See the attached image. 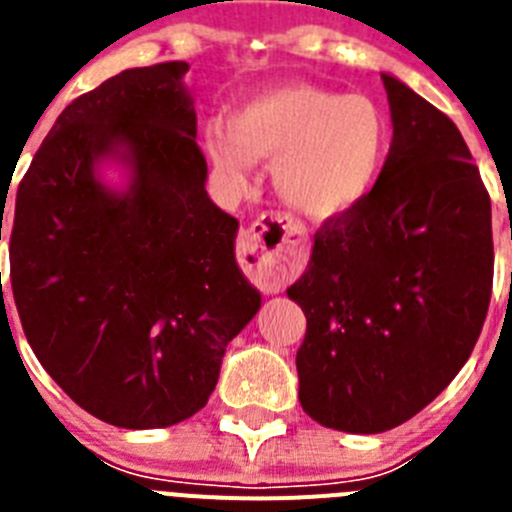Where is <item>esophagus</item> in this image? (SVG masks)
<instances>
[{
	"label": "esophagus",
	"instance_id": "34e87169",
	"mask_svg": "<svg viewBox=\"0 0 512 512\" xmlns=\"http://www.w3.org/2000/svg\"><path fill=\"white\" fill-rule=\"evenodd\" d=\"M302 230L282 217H266L238 235V259L264 292H279L300 274Z\"/></svg>",
	"mask_w": 512,
	"mask_h": 512
}]
</instances>
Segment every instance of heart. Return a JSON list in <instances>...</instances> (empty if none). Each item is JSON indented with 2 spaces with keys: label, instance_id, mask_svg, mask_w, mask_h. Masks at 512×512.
I'll return each mask as SVG.
<instances>
[{
  "label": "heart",
  "instance_id": "obj_1",
  "mask_svg": "<svg viewBox=\"0 0 512 512\" xmlns=\"http://www.w3.org/2000/svg\"><path fill=\"white\" fill-rule=\"evenodd\" d=\"M390 128L377 102L318 87L271 89L212 130L205 151L215 176L241 192L253 161L274 164V187L292 210L315 220L348 212L377 182Z\"/></svg>",
  "mask_w": 512,
  "mask_h": 512
}]
</instances>
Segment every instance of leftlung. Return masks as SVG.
<instances>
[{"label": "left lung", "instance_id": "1", "mask_svg": "<svg viewBox=\"0 0 512 512\" xmlns=\"http://www.w3.org/2000/svg\"><path fill=\"white\" fill-rule=\"evenodd\" d=\"M392 146L364 200L315 233L287 289L307 318L302 410L382 433L418 415L467 364L492 295V207L449 117L382 76Z\"/></svg>", "mask_w": 512, "mask_h": 512}]
</instances>
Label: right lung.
<instances>
[{
	"label": "right lung",
	"mask_w": 512,
	"mask_h": 512,
	"mask_svg": "<svg viewBox=\"0 0 512 512\" xmlns=\"http://www.w3.org/2000/svg\"><path fill=\"white\" fill-rule=\"evenodd\" d=\"M187 69H128L76 97L22 176L9 223L27 343L79 408L135 431L205 408L225 346L261 305L235 264L238 220L207 197ZM117 147L134 169L125 195L93 176Z\"/></svg>",
	"instance_id": "right-lung-1"
}]
</instances>
